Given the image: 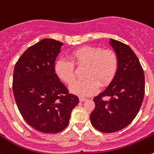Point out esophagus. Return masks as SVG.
<instances>
[{"mask_svg":"<svg viewBox=\"0 0 154 154\" xmlns=\"http://www.w3.org/2000/svg\"><path fill=\"white\" fill-rule=\"evenodd\" d=\"M86 100H87L86 98H83V97H80V98H79V101H80L81 103L86 101Z\"/></svg>","mask_w":154,"mask_h":154,"instance_id":"obj_1","label":"esophagus"}]
</instances>
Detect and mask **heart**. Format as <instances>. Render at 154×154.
Here are the masks:
<instances>
[{
	"mask_svg": "<svg viewBox=\"0 0 154 154\" xmlns=\"http://www.w3.org/2000/svg\"><path fill=\"white\" fill-rule=\"evenodd\" d=\"M70 60H58L54 64V72L64 83H72L75 79L74 65L87 66L84 72L85 80L77 81L69 86L72 94L80 97H88L110 83L118 68V57L110 49L103 50L95 46H83L72 51L69 54Z\"/></svg>",
	"mask_w": 154,
	"mask_h": 154,
	"instance_id": "heart-1",
	"label": "heart"
}]
</instances>
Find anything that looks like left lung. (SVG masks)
Segmentation results:
<instances>
[{"mask_svg":"<svg viewBox=\"0 0 154 154\" xmlns=\"http://www.w3.org/2000/svg\"><path fill=\"white\" fill-rule=\"evenodd\" d=\"M118 57V68L109 86L94 98L93 127L103 132L125 128L136 117L144 95V75L138 58L129 45L110 39ZM107 97L109 100L104 98Z\"/></svg>","mask_w":154,"mask_h":154,"instance_id":"1","label":"left lung"}]
</instances>
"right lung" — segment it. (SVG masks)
<instances>
[{"label": "right lung", "instance_id": "add662e5", "mask_svg": "<svg viewBox=\"0 0 154 154\" xmlns=\"http://www.w3.org/2000/svg\"><path fill=\"white\" fill-rule=\"evenodd\" d=\"M63 43L44 39L29 47L16 62L13 91L21 115L42 133H57L69 124L79 98L54 72V62Z\"/></svg>", "mask_w": 154, "mask_h": 154}]
</instances>
